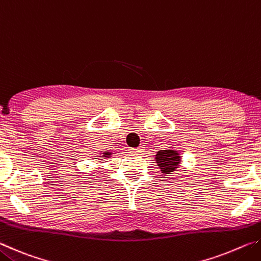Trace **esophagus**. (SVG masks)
<instances>
[{
    "label": "esophagus",
    "instance_id": "34e87169",
    "mask_svg": "<svg viewBox=\"0 0 261 261\" xmlns=\"http://www.w3.org/2000/svg\"><path fill=\"white\" fill-rule=\"evenodd\" d=\"M144 147H137V148H130V152L131 153H135V154H140V153H143L144 152Z\"/></svg>",
    "mask_w": 261,
    "mask_h": 261
}]
</instances>
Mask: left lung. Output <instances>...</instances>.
Segmentation results:
<instances>
[{
    "instance_id": "obj_1",
    "label": "left lung",
    "mask_w": 261,
    "mask_h": 261,
    "mask_svg": "<svg viewBox=\"0 0 261 261\" xmlns=\"http://www.w3.org/2000/svg\"><path fill=\"white\" fill-rule=\"evenodd\" d=\"M180 162H182V158L179 155V152L175 151L171 147L162 149L155 154V163L161 173L165 175L174 173L176 169H178Z\"/></svg>"
}]
</instances>
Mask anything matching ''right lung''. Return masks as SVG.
<instances>
[{
    "label": "right lung",
    "mask_w": 261,
    "mask_h": 261,
    "mask_svg": "<svg viewBox=\"0 0 261 261\" xmlns=\"http://www.w3.org/2000/svg\"><path fill=\"white\" fill-rule=\"evenodd\" d=\"M112 152H103V153H100V155H102V156H100V158H110V155H112Z\"/></svg>",
    "instance_id": "1"
}]
</instances>
